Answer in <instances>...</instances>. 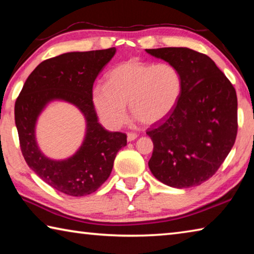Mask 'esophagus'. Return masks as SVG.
<instances>
[{
  "label": "esophagus",
  "instance_id": "esophagus-1",
  "mask_svg": "<svg viewBox=\"0 0 254 254\" xmlns=\"http://www.w3.org/2000/svg\"><path fill=\"white\" fill-rule=\"evenodd\" d=\"M127 137V141H128V142H131V141H134V140L136 139V137H137V134H136V133H133V132H128Z\"/></svg>",
  "mask_w": 254,
  "mask_h": 254
}]
</instances>
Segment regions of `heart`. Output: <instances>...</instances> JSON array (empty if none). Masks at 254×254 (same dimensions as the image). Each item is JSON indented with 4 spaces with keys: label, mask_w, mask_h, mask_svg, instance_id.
<instances>
[{
    "label": "heart",
    "mask_w": 254,
    "mask_h": 254,
    "mask_svg": "<svg viewBox=\"0 0 254 254\" xmlns=\"http://www.w3.org/2000/svg\"><path fill=\"white\" fill-rule=\"evenodd\" d=\"M182 93L183 78L174 65L128 59L112 68L105 85L93 88L92 102L102 123L118 130L126 122L127 103L136 120L151 126L173 113Z\"/></svg>",
    "instance_id": "heart-1"
}]
</instances>
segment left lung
Listing matches in <instances>:
<instances>
[{
    "instance_id": "obj_1",
    "label": "left lung",
    "mask_w": 254,
    "mask_h": 254,
    "mask_svg": "<svg viewBox=\"0 0 254 254\" xmlns=\"http://www.w3.org/2000/svg\"><path fill=\"white\" fill-rule=\"evenodd\" d=\"M145 51L174 65L183 78L176 109L147 132L153 142L150 171L167 186H198L216 173L233 148L238 133L235 89L204 54L186 47Z\"/></svg>"
}]
</instances>
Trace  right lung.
<instances>
[{"label": "right lung", "instance_id": "add662e5", "mask_svg": "<svg viewBox=\"0 0 254 254\" xmlns=\"http://www.w3.org/2000/svg\"><path fill=\"white\" fill-rule=\"evenodd\" d=\"M117 49L71 51L47 59L25 80L14 106L21 151L40 179L69 196L96 191L110 177L114 159L127 145V135L105 130L97 120L92 102L93 84ZM74 105L85 119L81 147L65 159L47 157L37 144V119L50 102Z\"/></svg>", "mask_w": 254, "mask_h": 254}]
</instances>
